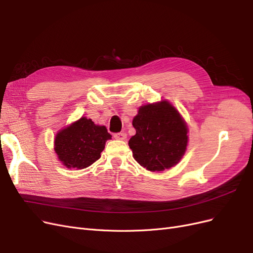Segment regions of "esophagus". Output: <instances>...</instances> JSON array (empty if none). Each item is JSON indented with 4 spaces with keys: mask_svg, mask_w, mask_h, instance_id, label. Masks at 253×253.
<instances>
[{
    "mask_svg": "<svg viewBox=\"0 0 253 253\" xmlns=\"http://www.w3.org/2000/svg\"><path fill=\"white\" fill-rule=\"evenodd\" d=\"M115 139L117 140H126V133H116L114 135Z\"/></svg>",
    "mask_w": 253,
    "mask_h": 253,
    "instance_id": "obj_1",
    "label": "esophagus"
}]
</instances>
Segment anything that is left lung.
<instances>
[{
	"instance_id": "obj_1",
	"label": "left lung",
	"mask_w": 253,
	"mask_h": 253,
	"mask_svg": "<svg viewBox=\"0 0 253 253\" xmlns=\"http://www.w3.org/2000/svg\"><path fill=\"white\" fill-rule=\"evenodd\" d=\"M136 134L128 140L133 157L151 172L177 165L188 145V126L179 112L168 101L141 105L133 119Z\"/></svg>"
}]
</instances>
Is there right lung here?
Wrapping results in <instances>:
<instances>
[{
	"instance_id": "right-lung-1",
	"label": "right lung",
	"mask_w": 253,
	"mask_h": 253,
	"mask_svg": "<svg viewBox=\"0 0 253 253\" xmlns=\"http://www.w3.org/2000/svg\"><path fill=\"white\" fill-rule=\"evenodd\" d=\"M112 138L104 126L81 117L60 129L55 137V150L59 162L67 169L81 170L101 157L106 140Z\"/></svg>"
}]
</instances>
